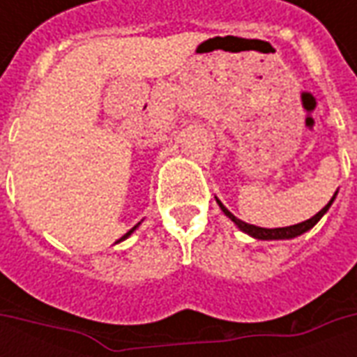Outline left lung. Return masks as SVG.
<instances>
[{"label": "left lung", "instance_id": "left-lung-1", "mask_svg": "<svg viewBox=\"0 0 357 357\" xmlns=\"http://www.w3.org/2000/svg\"><path fill=\"white\" fill-rule=\"evenodd\" d=\"M335 197H337V193L333 195V199H331L327 204H325V208H321L315 216H312L310 220H306V222H302V224H296V225H289V227H275V229H268V227H258V225H252V224H247V222H243V220H239V218H235L229 212V210L225 208L222 202L218 201V204H220V208H222V212H224L225 216L231 220L233 224L239 227L241 231L248 233L250 237H255V239H260V241H279V239H294V237H298V235H302V233L310 231L312 227H314L319 220L323 218V214L329 210V206L333 204V201H335Z\"/></svg>", "mask_w": 357, "mask_h": 357}]
</instances>
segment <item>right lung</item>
I'll return each mask as SVG.
<instances>
[{
	"instance_id": "obj_1",
	"label": "right lung",
	"mask_w": 357,
	"mask_h": 357,
	"mask_svg": "<svg viewBox=\"0 0 357 357\" xmlns=\"http://www.w3.org/2000/svg\"><path fill=\"white\" fill-rule=\"evenodd\" d=\"M137 225H139V224H137ZM137 225H133L132 229H130V231L126 233V235H124V237H122V239H126V237H130V235H132V233H133V231H135V227H137Z\"/></svg>"
}]
</instances>
